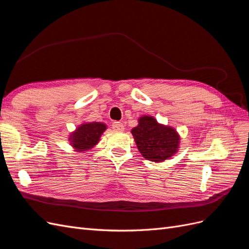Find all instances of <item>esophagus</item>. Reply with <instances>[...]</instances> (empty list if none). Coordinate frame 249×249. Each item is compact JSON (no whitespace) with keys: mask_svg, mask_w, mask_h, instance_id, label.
Here are the masks:
<instances>
[{"mask_svg":"<svg viewBox=\"0 0 249 249\" xmlns=\"http://www.w3.org/2000/svg\"><path fill=\"white\" fill-rule=\"evenodd\" d=\"M112 128L116 132H123L124 130V125L121 122H114L112 124Z\"/></svg>","mask_w":249,"mask_h":249,"instance_id":"1","label":"esophagus"}]
</instances>
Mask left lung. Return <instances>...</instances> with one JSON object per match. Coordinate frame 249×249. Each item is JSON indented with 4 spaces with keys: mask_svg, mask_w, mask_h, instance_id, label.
I'll return each mask as SVG.
<instances>
[{
    "mask_svg": "<svg viewBox=\"0 0 249 249\" xmlns=\"http://www.w3.org/2000/svg\"><path fill=\"white\" fill-rule=\"evenodd\" d=\"M138 123L131 133L143 158L160 162L178 151L180 136L175 128L159 124L149 115L141 116Z\"/></svg>",
    "mask_w": 249,
    "mask_h": 249,
    "instance_id": "8db88e82",
    "label": "left lung"
}]
</instances>
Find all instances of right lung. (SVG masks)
Instances as JSON below:
<instances>
[{
	"mask_svg": "<svg viewBox=\"0 0 249 249\" xmlns=\"http://www.w3.org/2000/svg\"><path fill=\"white\" fill-rule=\"evenodd\" d=\"M107 128L102 123H84L71 133L69 141L75 151H89L98 144L102 134Z\"/></svg>",
	"mask_w": 249,
	"mask_h": 249,
	"instance_id": "obj_1",
	"label": "right lung"
}]
</instances>
